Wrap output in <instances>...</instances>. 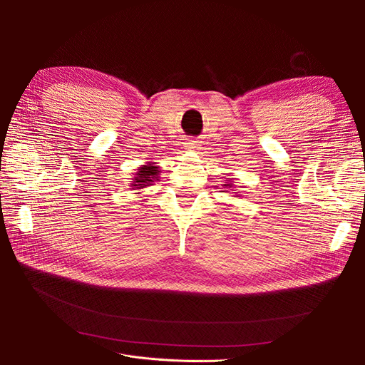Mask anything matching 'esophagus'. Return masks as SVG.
<instances>
[{
	"mask_svg": "<svg viewBox=\"0 0 365 365\" xmlns=\"http://www.w3.org/2000/svg\"><path fill=\"white\" fill-rule=\"evenodd\" d=\"M187 150H190V152H200L201 150V145H200V141H189L187 143Z\"/></svg>",
	"mask_w": 365,
	"mask_h": 365,
	"instance_id": "34e87169",
	"label": "esophagus"
}]
</instances>
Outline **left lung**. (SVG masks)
Segmentation results:
<instances>
[{
	"mask_svg": "<svg viewBox=\"0 0 365 365\" xmlns=\"http://www.w3.org/2000/svg\"><path fill=\"white\" fill-rule=\"evenodd\" d=\"M227 181H228V178H227ZM224 185L227 187V189H233V187H235V185L231 184V182H228V184H224ZM236 196H237V195H236Z\"/></svg>",
	"mask_w": 365,
	"mask_h": 365,
	"instance_id": "left-lung-1",
	"label": "left lung"
}]
</instances>
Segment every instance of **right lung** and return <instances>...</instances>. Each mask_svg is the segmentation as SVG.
<instances>
[{
	"instance_id": "right-lung-1",
	"label": "right lung",
	"mask_w": 365,
	"mask_h": 365,
	"mask_svg": "<svg viewBox=\"0 0 365 365\" xmlns=\"http://www.w3.org/2000/svg\"><path fill=\"white\" fill-rule=\"evenodd\" d=\"M160 165L155 161H148L146 164L140 165L130 182L132 190H143L153 182L160 181Z\"/></svg>"
}]
</instances>
